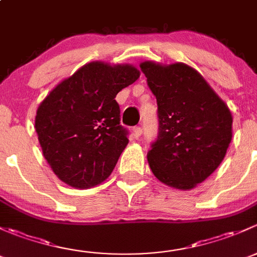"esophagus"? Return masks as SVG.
Wrapping results in <instances>:
<instances>
[{
  "label": "esophagus",
  "mask_w": 257,
  "mask_h": 257,
  "mask_svg": "<svg viewBox=\"0 0 257 257\" xmlns=\"http://www.w3.org/2000/svg\"><path fill=\"white\" fill-rule=\"evenodd\" d=\"M132 131H134V136L136 137V139H139V137L142 135V128L139 127V126L134 127V130H132Z\"/></svg>",
  "instance_id": "obj_1"
}]
</instances>
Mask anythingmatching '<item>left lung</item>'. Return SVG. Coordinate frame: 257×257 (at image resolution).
<instances>
[{
  "label": "left lung",
  "instance_id": "1",
  "mask_svg": "<svg viewBox=\"0 0 257 257\" xmlns=\"http://www.w3.org/2000/svg\"><path fill=\"white\" fill-rule=\"evenodd\" d=\"M140 68L158 105V137L147 153L151 171L166 186L193 189L223 162L232 137L231 112L184 63L144 62Z\"/></svg>",
  "mask_w": 257,
  "mask_h": 257
}]
</instances>
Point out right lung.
Here are the masks:
<instances>
[{"label": "right lung", "mask_w": 257, "mask_h": 257, "mask_svg": "<svg viewBox=\"0 0 257 257\" xmlns=\"http://www.w3.org/2000/svg\"><path fill=\"white\" fill-rule=\"evenodd\" d=\"M140 74L131 64L90 62L39 104L36 131L44 158L60 181L88 189L109 178L128 144L115 97Z\"/></svg>", "instance_id": "obj_1"}]
</instances>
